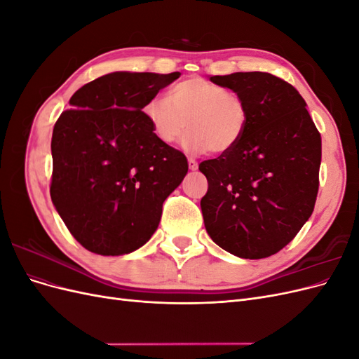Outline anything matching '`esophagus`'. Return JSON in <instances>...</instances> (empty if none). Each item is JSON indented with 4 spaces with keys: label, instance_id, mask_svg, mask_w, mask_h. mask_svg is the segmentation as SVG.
<instances>
[{
    "label": "esophagus",
    "instance_id": "obj_1",
    "mask_svg": "<svg viewBox=\"0 0 359 359\" xmlns=\"http://www.w3.org/2000/svg\"><path fill=\"white\" fill-rule=\"evenodd\" d=\"M189 169L190 170H196L198 169V161L194 158H189Z\"/></svg>",
    "mask_w": 359,
    "mask_h": 359
}]
</instances>
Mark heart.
<instances>
[{"label": "heart", "mask_w": 359, "mask_h": 359, "mask_svg": "<svg viewBox=\"0 0 359 359\" xmlns=\"http://www.w3.org/2000/svg\"><path fill=\"white\" fill-rule=\"evenodd\" d=\"M168 97H154L142 109L160 142L175 144L189 126L182 145L191 153L223 154L240 144L248 124L241 95L205 78H190L173 85Z\"/></svg>", "instance_id": "b5f03b06"}]
</instances>
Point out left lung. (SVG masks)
I'll return each instance as SVG.
<instances>
[{
    "label": "left lung",
    "instance_id": "8db88e82",
    "mask_svg": "<svg viewBox=\"0 0 359 359\" xmlns=\"http://www.w3.org/2000/svg\"><path fill=\"white\" fill-rule=\"evenodd\" d=\"M210 81L241 95L245 133L235 148L205 160L201 201L211 240L243 259L276 255L299 232L319 190L322 139L301 94L271 73L240 72Z\"/></svg>",
    "mask_w": 359,
    "mask_h": 359
}]
</instances>
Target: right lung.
Wrapping results in <instances>:
<instances>
[{
    "instance_id": "right-lung-1",
    "label": "right lung",
    "mask_w": 359,
    "mask_h": 359,
    "mask_svg": "<svg viewBox=\"0 0 359 359\" xmlns=\"http://www.w3.org/2000/svg\"><path fill=\"white\" fill-rule=\"evenodd\" d=\"M181 76L114 72L76 91L52 133L50 198L70 233L102 256L132 253L158 227L189 170L160 142L144 106Z\"/></svg>"
}]
</instances>
